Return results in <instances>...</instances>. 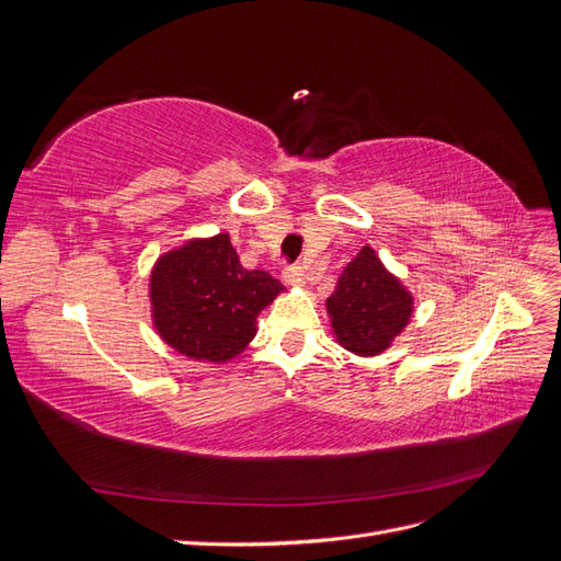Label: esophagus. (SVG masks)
Segmentation results:
<instances>
[{
	"label": "esophagus",
	"mask_w": 561,
	"mask_h": 561,
	"mask_svg": "<svg viewBox=\"0 0 561 561\" xmlns=\"http://www.w3.org/2000/svg\"><path fill=\"white\" fill-rule=\"evenodd\" d=\"M283 278L287 285H304L307 283V271H304L301 264H287L283 268Z\"/></svg>",
	"instance_id": "esophagus-1"
}]
</instances>
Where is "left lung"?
<instances>
[{
  "label": "left lung",
  "instance_id": "8db88e82",
  "mask_svg": "<svg viewBox=\"0 0 561 561\" xmlns=\"http://www.w3.org/2000/svg\"><path fill=\"white\" fill-rule=\"evenodd\" d=\"M339 344L355 355L388 348L412 316V297L388 274L371 248H363L328 299Z\"/></svg>",
  "mask_w": 561,
  "mask_h": 561
}]
</instances>
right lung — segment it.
<instances>
[{"label": "right lung", "mask_w": 561, "mask_h": 561, "mask_svg": "<svg viewBox=\"0 0 561 561\" xmlns=\"http://www.w3.org/2000/svg\"><path fill=\"white\" fill-rule=\"evenodd\" d=\"M280 290L266 271L241 266L227 233L165 254L151 274L159 334L182 355L210 363L248 346L254 318Z\"/></svg>", "instance_id": "add662e5"}]
</instances>
